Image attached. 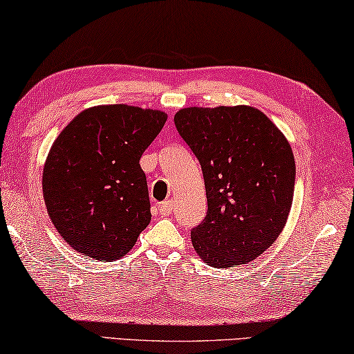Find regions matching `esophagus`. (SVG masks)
Returning a JSON list of instances; mask_svg holds the SVG:
<instances>
[{"instance_id": "esophagus-1", "label": "esophagus", "mask_w": 354, "mask_h": 354, "mask_svg": "<svg viewBox=\"0 0 354 354\" xmlns=\"http://www.w3.org/2000/svg\"><path fill=\"white\" fill-rule=\"evenodd\" d=\"M157 209H159L160 216H168V214H171V211H173V201H171V200H167V201H164V203H160L159 206H157Z\"/></svg>"}]
</instances>
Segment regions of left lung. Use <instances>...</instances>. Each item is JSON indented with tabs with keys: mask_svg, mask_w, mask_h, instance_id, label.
<instances>
[{
	"mask_svg": "<svg viewBox=\"0 0 354 354\" xmlns=\"http://www.w3.org/2000/svg\"><path fill=\"white\" fill-rule=\"evenodd\" d=\"M179 136L203 170L205 221L190 232L197 255L214 268L245 265L271 245L293 203V149L255 106H187Z\"/></svg>",
	"mask_w": 354,
	"mask_h": 354,
	"instance_id": "1",
	"label": "left lung"
}]
</instances>
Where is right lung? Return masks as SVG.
I'll return each mask as SVG.
<instances>
[{
    "mask_svg": "<svg viewBox=\"0 0 354 354\" xmlns=\"http://www.w3.org/2000/svg\"><path fill=\"white\" fill-rule=\"evenodd\" d=\"M167 113L126 104L78 113L52 145L42 194L55 228L72 249L99 261L127 255L149 225L145 153Z\"/></svg>",
    "mask_w": 354,
    "mask_h": 354,
    "instance_id": "1",
    "label": "right lung"
}]
</instances>
